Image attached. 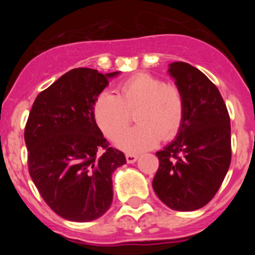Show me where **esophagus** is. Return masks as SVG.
<instances>
[{
	"instance_id": "obj_1",
	"label": "esophagus",
	"mask_w": 255,
	"mask_h": 255,
	"mask_svg": "<svg viewBox=\"0 0 255 255\" xmlns=\"http://www.w3.org/2000/svg\"><path fill=\"white\" fill-rule=\"evenodd\" d=\"M125 157H126V161H128V163H134V162H136V159H138V155L131 154V153H128Z\"/></svg>"
}]
</instances>
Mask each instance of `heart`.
<instances>
[{
	"label": "heart",
	"instance_id": "obj_1",
	"mask_svg": "<svg viewBox=\"0 0 255 255\" xmlns=\"http://www.w3.org/2000/svg\"><path fill=\"white\" fill-rule=\"evenodd\" d=\"M139 124L124 133L132 112ZM185 101L180 88L167 84L152 74H135L117 87L116 94L102 92L93 103V117L108 139H117L125 152H143L154 148L159 139L171 140L181 129Z\"/></svg>",
	"mask_w": 255,
	"mask_h": 255
}]
</instances>
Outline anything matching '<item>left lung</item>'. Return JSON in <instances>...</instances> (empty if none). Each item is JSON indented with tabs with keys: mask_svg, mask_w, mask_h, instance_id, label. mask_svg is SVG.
<instances>
[{
	"mask_svg": "<svg viewBox=\"0 0 255 255\" xmlns=\"http://www.w3.org/2000/svg\"><path fill=\"white\" fill-rule=\"evenodd\" d=\"M185 101L177 138L157 152L153 189L175 211H195L216 195L231 163V126L218 88L186 62L170 65Z\"/></svg>",
	"mask_w": 255,
	"mask_h": 255,
	"instance_id": "obj_1",
	"label": "left lung"
}]
</instances>
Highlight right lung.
Segmentation results:
<instances>
[{
	"label": "right lung",
	"mask_w": 255,
	"mask_h": 255,
	"mask_svg": "<svg viewBox=\"0 0 255 255\" xmlns=\"http://www.w3.org/2000/svg\"><path fill=\"white\" fill-rule=\"evenodd\" d=\"M115 75L70 70L38 94L29 112V173L40 197L65 220L88 222L105 215L114 198L112 172L126 163L93 117L94 101Z\"/></svg>",
	"instance_id": "add662e5"
}]
</instances>
